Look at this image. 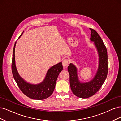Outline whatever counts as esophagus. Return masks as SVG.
Wrapping results in <instances>:
<instances>
[{
	"label": "esophagus",
	"instance_id": "obj_1",
	"mask_svg": "<svg viewBox=\"0 0 121 121\" xmlns=\"http://www.w3.org/2000/svg\"><path fill=\"white\" fill-rule=\"evenodd\" d=\"M69 63V61L67 59H64L63 60V62H62V64H63V67H66L68 66V64Z\"/></svg>",
	"mask_w": 121,
	"mask_h": 121
}]
</instances>
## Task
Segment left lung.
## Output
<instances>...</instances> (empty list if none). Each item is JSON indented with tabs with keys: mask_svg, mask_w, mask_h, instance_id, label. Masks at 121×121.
Returning <instances> with one entry per match:
<instances>
[{
	"mask_svg": "<svg viewBox=\"0 0 121 121\" xmlns=\"http://www.w3.org/2000/svg\"><path fill=\"white\" fill-rule=\"evenodd\" d=\"M90 29V40L94 42L99 56V65L95 76L89 82L81 83L78 77L77 69L75 65L71 63L68 68L72 92L76 96L82 98H88L95 94L104 82L108 72L107 48L97 32L93 29Z\"/></svg>",
	"mask_w": 121,
	"mask_h": 121,
	"instance_id": "obj_1",
	"label": "left lung"
}]
</instances>
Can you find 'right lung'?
<instances>
[{"label":"right lung","instance_id":"add662e5","mask_svg":"<svg viewBox=\"0 0 121 121\" xmlns=\"http://www.w3.org/2000/svg\"><path fill=\"white\" fill-rule=\"evenodd\" d=\"M23 33V32L18 39L20 38ZM16 45V42L13 47L12 71L14 79L15 80L17 86L22 92L30 98L36 100H43L48 98L53 93L57 77L63 69L61 62L53 65L48 69L45 79L41 83L34 85L27 83L21 77L17 70L14 57Z\"/></svg>","mask_w":121,"mask_h":121}]
</instances>
